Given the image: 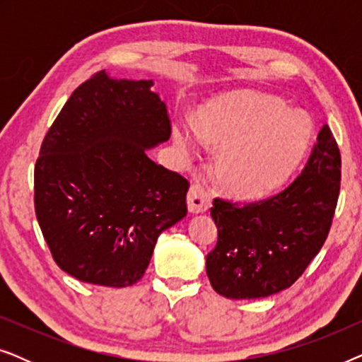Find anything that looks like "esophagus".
<instances>
[{"label": "esophagus", "instance_id": "esophagus-1", "mask_svg": "<svg viewBox=\"0 0 362 362\" xmlns=\"http://www.w3.org/2000/svg\"><path fill=\"white\" fill-rule=\"evenodd\" d=\"M211 194L206 191L204 186L201 185H192L187 192V209L192 214L197 212H206L211 207Z\"/></svg>", "mask_w": 362, "mask_h": 362}]
</instances>
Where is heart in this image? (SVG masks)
Segmentation results:
<instances>
[{"mask_svg":"<svg viewBox=\"0 0 362 362\" xmlns=\"http://www.w3.org/2000/svg\"><path fill=\"white\" fill-rule=\"evenodd\" d=\"M173 135L186 155L196 153L199 135L219 146L216 175L222 186L235 196L257 199L279 191L295 175L308 148L311 128L279 98L226 93L197 110V128L177 122Z\"/></svg>","mask_w":362,"mask_h":362,"instance_id":"heart-1","label":"heart"}]
</instances>
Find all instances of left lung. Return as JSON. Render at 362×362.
I'll return each mask as SVG.
<instances>
[{
	"mask_svg": "<svg viewBox=\"0 0 362 362\" xmlns=\"http://www.w3.org/2000/svg\"><path fill=\"white\" fill-rule=\"evenodd\" d=\"M339 181L338 143L323 125L303 171L279 194L255 202L216 197L217 244L206 257L212 288L226 298L250 300L293 285L328 237Z\"/></svg>",
	"mask_w": 362,
	"mask_h": 362,
	"instance_id": "8db88e82",
	"label": "left lung"
}]
</instances>
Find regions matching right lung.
Returning <instances> with one entry per match:
<instances>
[{"label": "right lung", "instance_id": "add662e5", "mask_svg": "<svg viewBox=\"0 0 362 362\" xmlns=\"http://www.w3.org/2000/svg\"><path fill=\"white\" fill-rule=\"evenodd\" d=\"M151 86L93 74L42 140L34 209L52 259L81 281L136 284L161 232L187 214L189 182L146 155L171 136Z\"/></svg>", "mask_w": 362, "mask_h": 362}]
</instances>
